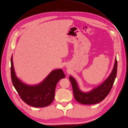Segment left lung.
<instances>
[{"mask_svg": "<svg viewBox=\"0 0 128 128\" xmlns=\"http://www.w3.org/2000/svg\"><path fill=\"white\" fill-rule=\"evenodd\" d=\"M117 62L116 58L113 70L108 78L98 87L88 92H82L79 89L77 82L72 76H69L72 84L74 96L78 102L83 104H94L103 101L111 90L116 77Z\"/></svg>", "mask_w": 128, "mask_h": 128, "instance_id": "obj_1", "label": "left lung"}]
</instances>
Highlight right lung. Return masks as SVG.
<instances>
[{
	"mask_svg": "<svg viewBox=\"0 0 128 128\" xmlns=\"http://www.w3.org/2000/svg\"><path fill=\"white\" fill-rule=\"evenodd\" d=\"M11 76L12 84L22 100L35 108L46 107L53 101L56 86L60 80L66 77L62 69L52 71L42 82L30 86L21 82L15 73L12 56L11 58Z\"/></svg>",
	"mask_w": 128,
	"mask_h": 128,
	"instance_id": "add662e5",
	"label": "right lung"
}]
</instances>
